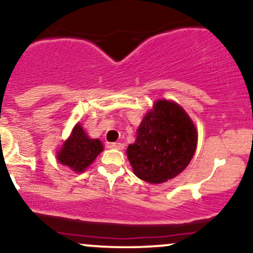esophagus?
<instances>
[{"instance_id": "1", "label": "esophagus", "mask_w": 253, "mask_h": 253, "mask_svg": "<svg viewBox=\"0 0 253 253\" xmlns=\"http://www.w3.org/2000/svg\"><path fill=\"white\" fill-rule=\"evenodd\" d=\"M109 147H112V149H117V150H124L125 149V144H123V143H112V144H109Z\"/></svg>"}]
</instances>
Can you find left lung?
I'll use <instances>...</instances> for the list:
<instances>
[{"instance_id": "1", "label": "left lung", "mask_w": 253, "mask_h": 253, "mask_svg": "<svg viewBox=\"0 0 253 253\" xmlns=\"http://www.w3.org/2000/svg\"><path fill=\"white\" fill-rule=\"evenodd\" d=\"M196 145L197 130L185 110L172 101L158 100L141 121L127 157L136 177L158 184L188 167Z\"/></svg>"}]
</instances>
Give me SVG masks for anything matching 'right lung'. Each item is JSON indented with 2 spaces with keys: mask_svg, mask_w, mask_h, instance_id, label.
Instances as JSON below:
<instances>
[{
  "mask_svg": "<svg viewBox=\"0 0 253 253\" xmlns=\"http://www.w3.org/2000/svg\"><path fill=\"white\" fill-rule=\"evenodd\" d=\"M102 151V143L98 139H90L83 127L77 124L57 152V158L60 164L69 167L75 172H83Z\"/></svg>",
  "mask_w": 253,
  "mask_h": 253,
  "instance_id": "add662e5",
  "label": "right lung"
}]
</instances>
